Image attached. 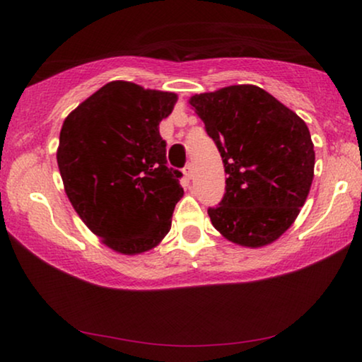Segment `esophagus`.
I'll list each match as a JSON object with an SVG mask.
<instances>
[{
	"label": "esophagus",
	"instance_id": "esophagus-1",
	"mask_svg": "<svg viewBox=\"0 0 362 362\" xmlns=\"http://www.w3.org/2000/svg\"><path fill=\"white\" fill-rule=\"evenodd\" d=\"M182 175H185L186 180H191V177H192V166L186 165L185 170H182Z\"/></svg>",
	"mask_w": 362,
	"mask_h": 362
}]
</instances>
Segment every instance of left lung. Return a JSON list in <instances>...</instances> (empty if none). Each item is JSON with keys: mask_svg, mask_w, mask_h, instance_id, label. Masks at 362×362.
<instances>
[{"mask_svg": "<svg viewBox=\"0 0 362 362\" xmlns=\"http://www.w3.org/2000/svg\"><path fill=\"white\" fill-rule=\"evenodd\" d=\"M189 105L204 122L226 171V194L207 214L237 245H269L293 224L315 176L306 123L264 88L244 83L196 93Z\"/></svg>", "mask_w": 362, "mask_h": 362, "instance_id": "1", "label": "left lung"}]
</instances>
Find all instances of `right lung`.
Listing matches in <instances>:
<instances>
[{"label":"right lung","mask_w":362,"mask_h":362,"mask_svg":"<svg viewBox=\"0 0 362 362\" xmlns=\"http://www.w3.org/2000/svg\"><path fill=\"white\" fill-rule=\"evenodd\" d=\"M176 100L173 92L113 81L62 123L57 165L64 189L83 224L118 254L160 244L185 194L160 136V122Z\"/></svg>","instance_id":"1"}]
</instances>
